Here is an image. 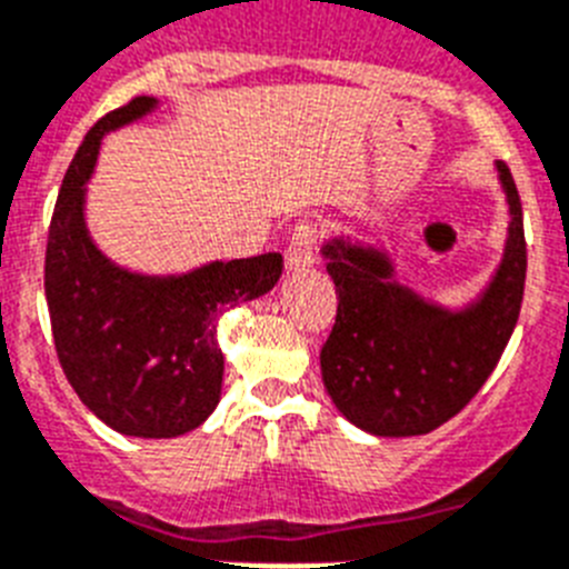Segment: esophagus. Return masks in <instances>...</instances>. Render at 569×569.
I'll use <instances>...</instances> for the list:
<instances>
[{
	"mask_svg": "<svg viewBox=\"0 0 569 569\" xmlns=\"http://www.w3.org/2000/svg\"><path fill=\"white\" fill-rule=\"evenodd\" d=\"M322 241V230L313 218H302L299 224L293 227V236H290L288 247H284V264L288 270H305L317 261V247Z\"/></svg>",
	"mask_w": 569,
	"mask_h": 569,
	"instance_id": "34e87169",
	"label": "esophagus"
}]
</instances>
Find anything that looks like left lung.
I'll use <instances>...</instances> for the list:
<instances>
[{"instance_id": "left-lung-1", "label": "left lung", "mask_w": 569, "mask_h": 569, "mask_svg": "<svg viewBox=\"0 0 569 569\" xmlns=\"http://www.w3.org/2000/svg\"><path fill=\"white\" fill-rule=\"evenodd\" d=\"M512 224L507 256L472 308L449 313L391 281L377 250L342 238L325 247L337 284V322L322 345V380L353 426L380 437L429 435L466 409L516 331L527 281L521 196L498 163Z\"/></svg>"}]
</instances>
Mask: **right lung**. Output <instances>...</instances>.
I'll return each mask as SVG.
<instances>
[{
	"label": "right lung",
	"mask_w": 569,
	"mask_h": 569,
	"mask_svg": "<svg viewBox=\"0 0 569 569\" xmlns=\"http://www.w3.org/2000/svg\"><path fill=\"white\" fill-rule=\"evenodd\" d=\"M152 106V97H132L97 120L77 149L48 227L46 299L53 348L77 397L120 435L158 440L187 435L212 415L224 377L218 317L273 290L284 261L264 252L149 279L100 256L82 224V183L103 132Z\"/></svg>",
	"instance_id": "obj_1"
}]
</instances>
